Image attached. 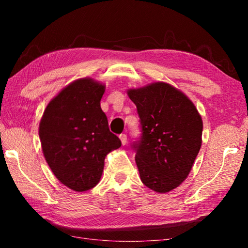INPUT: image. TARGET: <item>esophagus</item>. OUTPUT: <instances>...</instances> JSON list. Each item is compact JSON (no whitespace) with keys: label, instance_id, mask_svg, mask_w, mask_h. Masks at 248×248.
I'll return each instance as SVG.
<instances>
[{"label":"esophagus","instance_id":"esophagus-1","mask_svg":"<svg viewBox=\"0 0 248 248\" xmlns=\"http://www.w3.org/2000/svg\"><path fill=\"white\" fill-rule=\"evenodd\" d=\"M119 138H120L121 143H123V145H125V144H127V134H124V133L120 134Z\"/></svg>","mask_w":248,"mask_h":248}]
</instances>
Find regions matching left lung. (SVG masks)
<instances>
[{
	"mask_svg": "<svg viewBox=\"0 0 248 248\" xmlns=\"http://www.w3.org/2000/svg\"><path fill=\"white\" fill-rule=\"evenodd\" d=\"M141 134L131 148L142 183L156 192L178 187L201 148L202 120L191 100L170 84L158 82L130 90Z\"/></svg>",
	"mask_w": 248,
	"mask_h": 248,
	"instance_id": "1",
	"label": "left lung"
}]
</instances>
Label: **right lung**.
Segmentation results:
<instances>
[{
	"mask_svg": "<svg viewBox=\"0 0 248 248\" xmlns=\"http://www.w3.org/2000/svg\"><path fill=\"white\" fill-rule=\"evenodd\" d=\"M105 86L91 78L71 83L48 104L39 124L46 161L56 177L75 191L98 184L106 155L121 146L100 108Z\"/></svg>",
	"mask_w": 248,
	"mask_h": 248,
	"instance_id": "obj_1",
	"label": "right lung"
}]
</instances>
